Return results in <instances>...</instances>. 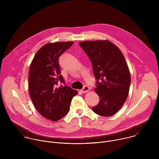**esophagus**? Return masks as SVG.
Wrapping results in <instances>:
<instances>
[{
    "label": "esophagus",
    "instance_id": "1",
    "mask_svg": "<svg viewBox=\"0 0 159 159\" xmlns=\"http://www.w3.org/2000/svg\"><path fill=\"white\" fill-rule=\"evenodd\" d=\"M89 90H90V87H88V86H87V85H85V86L80 90V91H81L82 93H85L88 92Z\"/></svg>",
    "mask_w": 159,
    "mask_h": 159
}]
</instances>
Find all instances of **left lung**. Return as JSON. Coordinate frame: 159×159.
<instances>
[{
    "label": "left lung",
    "instance_id": "left-lung-1",
    "mask_svg": "<svg viewBox=\"0 0 159 159\" xmlns=\"http://www.w3.org/2000/svg\"><path fill=\"white\" fill-rule=\"evenodd\" d=\"M79 45L91 61L96 80L95 91L100 101L92 109L102 116L114 115L125 103L131 84L125 58L116 45L107 40L83 41Z\"/></svg>",
    "mask_w": 159,
    "mask_h": 159
}]
</instances>
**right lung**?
<instances>
[{
  "mask_svg": "<svg viewBox=\"0 0 159 159\" xmlns=\"http://www.w3.org/2000/svg\"><path fill=\"white\" fill-rule=\"evenodd\" d=\"M74 44L72 41L49 43L36 53L30 66L29 92L40 114L56 121L66 116L76 90L66 86L61 75L59 57ZM64 86L58 87L60 82Z\"/></svg>",
  "mask_w": 159,
  "mask_h": 159,
  "instance_id": "obj_1",
  "label": "right lung"
}]
</instances>
